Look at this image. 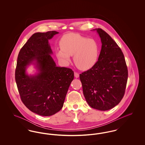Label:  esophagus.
<instances>
[{
	"instance_id": "34e87169",
	"label": "esophagus",
	"mask_w": 145,
	"mask_h": 145,
	"mask_svg": "<svg viewBox=\"0 0 145 145\" xmlns=\"http://www.w3.org/2000/svg\"><path fill=\"white\" fill-rule=\"evenodd\" d=\"M74 76L76 77V78H78L79 76V73L77 72H74Z\"/></svg>"
}]
</instances>
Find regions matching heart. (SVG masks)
I'll return each mask as SVG.
<instances>
[{
    "instance_id": "heart-1",
    "label": "heart",
    "mask_w": 145,
    "mask_h": 145,
    "mask_svg": "<svg viewBox=\"0 0 145 145\" xmlns=\"http://www.w3.org/2000/svg\"><path fill=\"white\" fill-rule=\"evenodd\" d=\"M61 48L56 50L58 59L65 63L71 61V56L78 68L88 70L96 63L99 54V46L96 40L81 35L69 33L62 36L60 41Z\"/></svg>"
}]
</instances>
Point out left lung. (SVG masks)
Returning <instances> with one entry per match:
<instances>
[{"instance_id":"obj_1","label":"left lung","mask_w":145,"mask_h":145,"mask_svg":"<svg viewBox=\"0 0 145 145\" xmlns=\"http://www.w3.org/2000/svg\"><path fill=\"white\" fill-rule=\"evenodd\" d=\"M96 30L102 48L96 63L80 74L83 94L93 109L110 110L123 98L128 79L124 55L117 43L102 29Z\"/></svg>"}]
</instances>
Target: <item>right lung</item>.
Listing matches in <instances>:
<instances>
[{
  "mask_svg": "<svg viewBox=\"0 0 145 145\" xmlns=\"http://www.w3.org/2000/svg\"><path fill=\"white\" fill-rule=\"evenodd\" d=\"M59 33H36L21 48L18 55L15 80L21 100L32 112L41 116L54 115L62 109L69 85L74 79L70 69L57 67L51 54L49 40ZM38 72L28 75V66Z\"/></svg>",
  "mask_w": 145,
  "mask_h": 145,
  "instance_id": "add662e5",
  "label": "right lung"
}]
</instances>
